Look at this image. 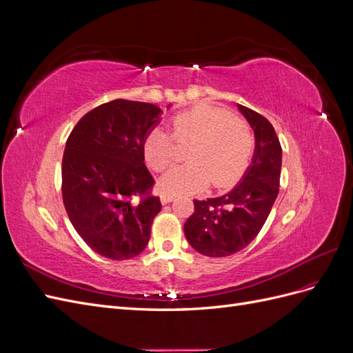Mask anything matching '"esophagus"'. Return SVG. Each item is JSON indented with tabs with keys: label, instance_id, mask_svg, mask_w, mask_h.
I'll list each match as a JSON object with an SVG mask.
<instances>
[{
	"label": "esophagus",
	"instance_id": "1",
	"mask_svg": "<svg viewBox=\"0 0 353 353\" xmlns=\"http://www.w3.org/2000/svg\"><path fill=\"white\" fill-rule=\"evenodd\" d=\"M175 200V197L174 196H170V194H162L160 196V201H162V205H168V203H170V201H174Z\"/></svg>",
	"mask_w": 353,
	"mask_h": 353
}]
</instances>
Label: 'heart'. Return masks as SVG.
<instances>
[{
	"instance_id": "obj_1",
	"label": "heart",
	"mask_w": 353,
	"mask_h": 353,
	"mask_svg": "<svg viewBox=\"0 0 353 353\" xmlns=\"http://www.w3.org/2000/svg\"><path fill=\"white\" fill-rule=\"evenodd\" d=\"M170 126L176 143H191L187 152L191 162L162 176V193L193 194L205 190L210 181L213 187L227 188L248 170L256 143L250 125L240 117L215 105L199 104L174 116ZM143 154L148 166L162 172L175 162V143L166 131L154 128L144 138Z\"/></svg>"
}]
</instances>
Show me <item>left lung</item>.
<instances>
[{
	"label": "left lung",
	"mask_w": 353,
	"mask_h": 353,
	"mask_svg": "<svg viewBox=\"0 0 353 353\" xmlns=\"http://www.w3.org/2000/svg\"><path fill=\"white\" fill-rule=\"evenodd\" d=\"M237 109L254 132L252 163L227 194L194 200V213L184 223L191 248L209 258L243 250L268 218L280 191L281 145L272 125L241 104Z\"/></svg>",
	"instance_id": "obj_1"
}]
</instances>
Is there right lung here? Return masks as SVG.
Masks as SVG:
<instances>
[{"mask_svg":"<svg viewBox=\"0 0 353 353\" xmlns=\"http://www.w3.org/2000/svg\"><path fill=\"white\" fill-rule=\"evenodd\" d=\"M162 113L150 103L113 100L85 114L66 141L61 194L68 216L82 240L108 259L140 254L162 209L143 154L144 138Z\"/></svg>","mask_w":353,"mask_h":353,"instance_id":"1","label":"right lung"}]
</instances>
